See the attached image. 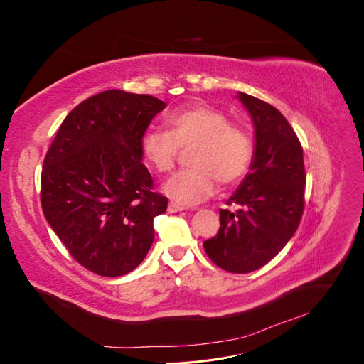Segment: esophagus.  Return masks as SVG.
<instances>
[{"label":"esophagus","instance_id":"1","mask_svg":"<svg viewBox=\"0 0 364 364\" xmlns=\"http://www.w3.org/2000/svg\"><path fill=\"white\" fill-rule=\"evenodd\" d=\"M183 206H181V205H178V203H170L168 205V213H181V211H183Z\"/></svg>","mask_w":364,"mask_h":364}]
</instances>
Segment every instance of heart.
Returning a JSON list of instances; mask_svg holds the SVG:
<instances>
[{
  "label": "heart",
  "instance_id": "heart-1",
  "mask_svg": "<svg viewBox=\"0 0 364 364\" xmlns=\"http://www.w3.org/2000/svg\"><path fill=\"white\" fill-rule=\"evenodd\" d=\"M167 132L149 130L142 135L141 151L149 167L170 173L179 149L188 150L191 168L164 185V193L181 205H197L215 191L218 182L234 186L249 173L255 146L249 132L230 123L229 117L209 105H190L165 118Z\"/></svg>",
  "mask_w": 364,
  "mask_h": 364
}]
</instances>
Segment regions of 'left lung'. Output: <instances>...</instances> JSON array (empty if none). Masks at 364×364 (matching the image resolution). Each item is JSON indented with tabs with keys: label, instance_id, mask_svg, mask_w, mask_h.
I'll use <instances>...</instances> for the list:
<instances>
[{
	"label": "left lung",
	"instance_id": "left-lung-1",
	"mask_svg": "<svg viewBox=\"0 0 364 364\" xmlns=\"http://www.w3.org/2000/svg\"><path fill=\"white\" fill-rule=\"evenodd\" d=\"M255 126V155L250 171L220 209V229L203 243L215 266L230 273L262 267L289 243L304 214L305 167L301 141L277 107L240 92Z\"/></svg>",
	"mask_w": 364,
	"mask_h": 364
}]
</instances>
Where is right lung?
Here are the masks:
<instances>
[{
  "label": "right lung",
  "mask_w": 364,
  "mask_h": 364,
  "mask_svg": "<svg viewBox=\"0 0 364 364\" xmlns=\"http://www.w3.org/2000/svg\"><path fill=\"white\" fill-rule=\"evenodd\" d=\"M165 103L119 90L86 98L63 119L43 159L41 205L70 255L100 277L136 269L168 199L153 191L141 139Z\"/></svg>",
  "instance_id": "1"
}]
</instances>
